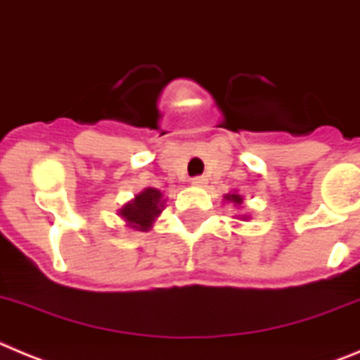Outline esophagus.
<instances>
[{
    "mask_svg": "<svg viewBox=\"0 0 360 360\" xmlns=\"http://www.w3.org/2000/svg\"><path fill=\"white\" fill-rule=\"evenodd\" d=\"M192 184H193V186H204V184H206V177H204V176L192 177Z\"/></svg>",
    "mask_w": 360,
    "mask_h": 360,
    "instance_id": "1",
    "label": "esophagus"
}]
</instances>
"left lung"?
Instances as JSON below:
<instances>
[{
	"label": "left lung",
	"instance_id": "left-lung-1",
	"mask_svg": "<svg viewBox=\"0 0 360 360\" xmlns=\"http://www.w3.org/2000/svg\"><path fill=\"white\" fill-rule=\"evenodd\" d=\"M226 199L231 200V202H235V204H242V197L236 195V193H233V195H226Z\"/></svg>",
	"mask_w": 360,
	"mask_h": 360
}]
</instances>
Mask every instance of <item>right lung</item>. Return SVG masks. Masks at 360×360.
Returning <instances> with one entry per match:
<instances>
[{
	"label": "right lung",
	"instance_id": "add662e5",
	"mask_svg": "<svg viewBox=\"0 0 360 360\" xmlns=\"http://www.w3.org/2000/svg\"><path fill=\"white\" fill-rule=\"evenodd\" d=\"M161 192L156 188H147L140 195H136L132 202L125 204L124 208L120 210V215L127 220L131 228L147 231L154 222V217L161 213Z\"/></svg>",
	"mask_w": 360,
	"mask_h": 360
}]
</instances>
